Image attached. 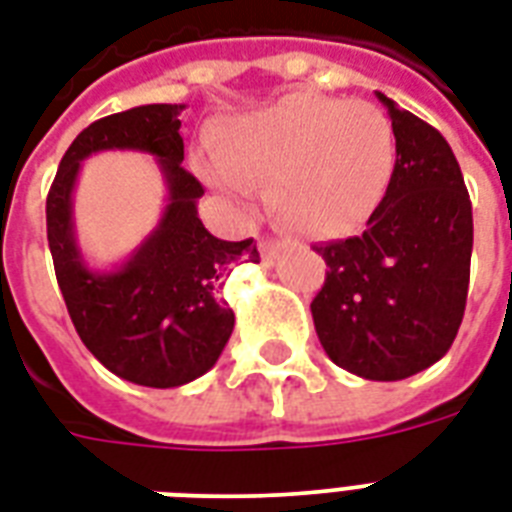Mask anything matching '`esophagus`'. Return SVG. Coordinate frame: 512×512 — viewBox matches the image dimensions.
Wrapping results in <instances>:
<instances>
[{"mask_svg": "<svg viewBox=\"0 0 512 512\" xmlns=\"http://www.w3.org/2000/svg\"><path fill=\"white\" fill-rule=\"evenodd\" d=\"M276 252H279V241H273V239L260 241V255H263L265 263H273V260H276Z\"/></svg>", "mask_w": 512, "mask_h": 512, "instance_id": "obj_1", "label": "esophagus"}]
</instances>
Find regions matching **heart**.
<instances>
[{
    "instance_id": "obj_1",
    "label": "heart",
    "mask_w": 512,
    "mask_h": 512,
    "mask_svg": "<svg viewBox=\"0 0 512 512\" xmlns=\"http://www.w3.org/2000/svg\"><path fill=\"white\" fill-rule=\"evenodd\" d=\"M204 174L236 198L268 182L279 220L308 236H338L368 220L395 174V128L370 101L292 93L217 136Z\"/></svg>"
}]
</instances>
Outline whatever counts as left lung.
<instances>
[{"label":"left lung","mask_w":512,"mask_h":512,"mask_svg":"<svg viewBox=\"0 0 512 512\" xmlns=\"http://www.w3.org/2000/svg\"><path fill=\"white\" fill-rule=\"evenodd\" d=\"M378 99L395 128V174L362 236L314 247L327 276L311 317L338 368L400 381L435 365L462 325L473 204L438 128Z\"/></svg>","instance_id":"left-lung-1"}]
</instances>
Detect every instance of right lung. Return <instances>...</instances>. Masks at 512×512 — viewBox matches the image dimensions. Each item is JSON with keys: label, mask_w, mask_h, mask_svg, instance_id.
<instances>
[{"label": "right lung", "mask_w": 512, "mask_h": 512, "mask_svg": "<svg viewBox=\"0 0 512 512\" xmlns=\"http://www.w3.org/2000/svg\"><path fill=\"white\" fill-rule=\"evenodd\" d=\"M182 104H144L83 128L61 158L48 193V244L74 330L115 376L171 389L204 376L233 333L220 290L239 263H260L255 241H222L198 220L204 185L182 166ZM99 149H142L159 158L170 204L159 228L117 272L84 265L71 222L79 163Z\"/></svg>", "instance_id": "add662e5"}]
</instances>
